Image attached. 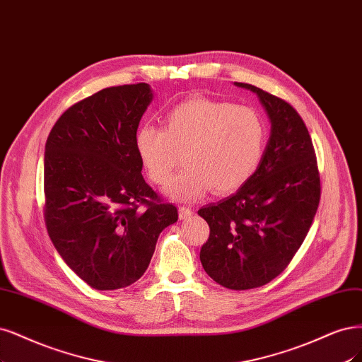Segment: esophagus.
I'll list each match as a JSON object with an SVG mask.
<instances>
[{
	"mask_svg": "<svg viewBox=\"0 0 362 362\" xmlns=\"http://www.w3.org/2000/svg\"><path fill=\"white\" fill-rule=\"evenodd\" d=\"M193 216V211L187 206H180V218L187 220Z\"/></svg>",
	"mask_w": 362,
	"mask_h": 362,
	"instance_id": "esophagus-1",
	"label": "esophagus"
}]
</instances>
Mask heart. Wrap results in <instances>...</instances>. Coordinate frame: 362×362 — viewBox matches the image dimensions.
Masks as SVG:
<instances>
[{
    "instance_id": "b5f03b06",
    "label": "heart",
    "mask_w": 362,
    "mask_h": 362,
    "mask_svg": "<svg viewBox=\"0 0 362 362\" xmlns=\"http://www.w3.org/2000/svg\"><path fill=\"white\" fill-rule=\"evenodd\" d=\"M165 129L142 124L134 151L149 180L165 184L184 154L185 169L165 187L177 201H194L211 187L216 193L238 190L250 180L267 146V124L257 110L230 102L193 97L166 112Z\"/></svg>"
}]
</instances>
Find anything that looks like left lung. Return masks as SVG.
I'll return each mask as SVG.
<instances>
[{
    "instance_id": "1",
    "label": "left lung",
    "mask_w": 362,
    "mask_h": 362,
    "mask_svg": "<svg viewBox=\"0 0 362 362\" xmlns=\"http://www.w3.org/2000/svg\"><path fill=\"white\" fill-rule=\"evenodd\" d=\"M271 122L255 175L229 197L197 214L209 224L201 262L208 276L233 291L260 288L289 265L316 216L320 180L313 142L300 114L255 85Z\"/></svg>"
}]
</instances>
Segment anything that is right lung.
Listing matches in <instances>:
<instances>
[{
  "label": "right lung",
  "mask_w": 362,
  "mask_h": 362,
  "mask_svg": "<svg viewBox=\"0 0 362 362\" xmlns=\"http://www.w3.org/2000/svg\"><path fill=\"white\" fill-rule=\"evenodd\" d=\"M154 94L110 86L69 107L45 146V220L59 256L86 284L115 291L139 280L158 235L178 220L142 177L134 132Z\"/></svg>",
  "instance_id": "right-lung-1"
}]
</instances>
